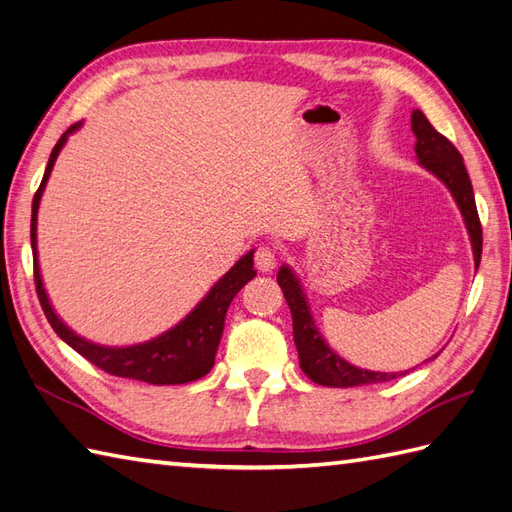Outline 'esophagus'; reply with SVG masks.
I'll return each instance as SVG.
<instances>
[{"instance_id": "obj_1", "label": "esophagus", "mask_w": 512, "mask_h": 512, "mask_svg": "<svg viewBox=\"0 0 512 512\" xmlns=\"http://www.w3.org/2000/svg\"><path fill=\"white\" fill-rule=\"evenodd\" d=\"M254 263H256V269L263 273L276 269V247L260 245L254 254Z\"/></svg>"}]
</instances>
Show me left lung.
I'll use <instances>...</instances> for the list:
<instances>
[{"label":"left lung","instance_id":"obj_1","mask_svg":"<svg viewBox=\"0 0 512 512\" xmlns=\"http://www.w3.org/2000/svg\"><path fill=\"white\" fill-rule=\"evenodd\" d=\"M410 128H413L417 143L415 152L423 167L432 171L439 178L450 193L454 195L460 213L465 217V226L469 230V239L473 245V260H476V269L480 265L482 256V226L476 208V197H473L469 173L465 169L463 156L458 149L445 139L443 134L432 128V123L426 119L421 110H413L410 117ZM278 284L284 293L286 304L291 308L293 315V341L299 354V367L306 376L321 384V386H363V384H376V382H389L404 376V373H382V371H369L358 369L347 363L341 356H336L330 347L323 341L321 332L317 330L313 315L308 310V302L304 297L302 286L295 278V273L289 267H280L278 271Z\"/></svg>","mask_w":512,"mask_h":512}]
</instances>
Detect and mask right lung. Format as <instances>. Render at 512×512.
<instances>
[{
  "label": "right lung",
  "instance_id": "add662e5",
  "mask_svg": "<svg viewBox=\"0 0 512 512\" xmlns=\"http://www.w3.org/2000/svg\"><path fill=\"white\" fill-rule=\"evenodd\" d=\"M82 123H73V126L60 136L58 143L52 149V156L45 167V176L34 193L32 199V223H30V241H32V254H34V284L36 295L43 306V313L49 321V326L60 336L62 341L71 345L80 356H84L89 363L99 367L110 376L119 378H132L149 384H186L197 378L206 376V373L215 365V354L223 334V323H226L228 306L243 286L256 276L254 271V252H247L239 263H236L226 276H223L208 295L199 302L189 315H186L176 328L167 330L165 334L156 336V339L130 345V347H106L82 339L73 330H69L60 317L54 313L52 304H49L47 293L43 289L41 271H39V256H36V213H39L41 195L45 191V184L49 173L54 169V162L60 154L62 145H65L67 136L76 132Z\"/></svg>",
  "mask_w": 512,
  "mask_h": 512
}]
</instances>
